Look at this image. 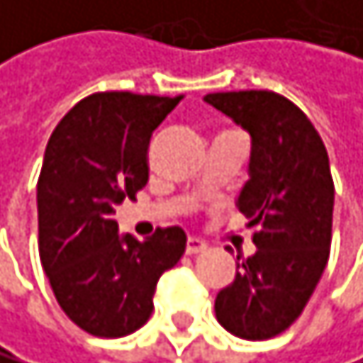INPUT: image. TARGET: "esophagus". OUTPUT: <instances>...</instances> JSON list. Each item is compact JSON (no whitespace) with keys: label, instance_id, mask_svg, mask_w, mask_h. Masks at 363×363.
<instances>
[{"label":"esophagus","instance_id":"obj_1","mask_svg":"<svg viewBox=\"0 0 363 363\" xmlns=\"http://www.w3.org/2000/svg\"><path fill=\"white\" fill-rule=\"evenodd\" d=\"M185 252H187L189 257L201 255V252H205V243L199 241V238H187V247H185Z\"/></svg>","mask_w":363,"mask_h":363}]
</instances>
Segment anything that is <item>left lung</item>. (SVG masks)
Returning <instances> with one entry per match:
<instances>
[{"instance_id": "left-lung-1", "label": "left lung", "mask_w": 363, "mask_h": 363, "mask_svg": "<svg viewBox=\"0 0 363 363\" xmlns=\"http://www.w3.org/2000/svg\"><path fill=\"white\" fill-rule=\"evenodd\" d=\"M252 135L250 180L238 212L257 252L236 257L234 281L216 294L228 333L263 342L288 330L313 296L330 257L335 183L328 151L310 118L274 91L205 96Z\"/></svg>"}]
</instances>
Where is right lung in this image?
<instances>
[{
  "instance_id": "obj_1",
  "label": "right lung",
  "mask_w": 363,
  "mask_h": 363,
  "mask_svg": "<svg viewBox=\"0 0 363 363\" xmlns=\"http://www.w3.org/2000/svg\"><path fill=\"white\" fill-rule=\"evenodd\" d=\"M183 96L100 91L60 120L38 180L40 259L60 308L84 333L125 337L147 323L156 284L185 252L180 228L118 234L116 205L149 180V140Z\"/></svg>"
}]
</instances>
